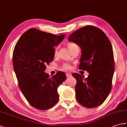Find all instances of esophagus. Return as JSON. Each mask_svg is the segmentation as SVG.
I'll return each mask as SVG.
<instances>
[{
  "instance_id": "esophagus-1",
  "label": "esophagus",
  "mask_w": 127,
  "mask_h": 127,
  "mask_svg": "<svg viewBox=\"0 0 127 127\" xmlns=\"http://www.w3.org/2000/svg\"><path fill=\"white\" fill-rule=\"evenodd\" d=\"M66 76L67 77H69L71 76V75L70 73H69V72H67V73L66 74Z\"/></svg>"
}]
</instances>
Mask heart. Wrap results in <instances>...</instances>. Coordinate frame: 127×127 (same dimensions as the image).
Here are the masks:
<instances>
[{"label": "heart", "mask_w": 127, "mask_h": 127, "mask_svg": "<svg viewBox=\"0 0 127 127\" xmlns=\"http://www.w3.org/2000/svg\"><path fill=\"white\" fill-rule=\"evenodd\" d=\"M66 46H67V47H68L69 49L70 50L71 52L73 51L75 49H76V48L79 47L76 44H75V43H73V42H68V44H66ZM57 52V49H56L55 50V53L56 54ZM62 68L63 70H69L71 69V65L69 63H64L63 65H62Z\"/></svg>", "instance_id": "b5f03b06"}]
</instances>
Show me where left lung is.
<instances>
[{
  "label": "left lung",
  "instance_id": "obj_1",
  "mask_svg": "<svg viewBox=\"0 0 127 127\" xmlns=\"http://www.w3.org/2000/svg\"><path fill=\"white\" fill-rule=\"evenodd\" d=\"M68 40L81 48L79 69L89 73L87 78L78 73L72 74L77 81L76 100L87 108L98 106L103 103L111 90L115 64L111 42L101 29L92 26L79 29Z\"/></svg>",
  "mask_w": 127,
  "mask_h": 127
}]
</instances>
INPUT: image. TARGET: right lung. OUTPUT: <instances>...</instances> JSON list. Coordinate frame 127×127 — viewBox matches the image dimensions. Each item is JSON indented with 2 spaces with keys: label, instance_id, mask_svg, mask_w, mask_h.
Returning <instances> with one entry per match:
<instances>
[{
  "label": "right lung",
  "instance_id": "add662e5",
  "mask_svg": "<svg viewBox=\"0 0 127 127\" xmlns=\"http://www.w3.org/2000/svg\"><path fill=\"white\" fill-rule=\"evenodd\" d=\"M64 37V34L56 36L33 28L25 32L16 44L12 61L19 87L37 109H49L59 100L57 88L66 80V75L58 71L51 77L45 70L46 64L54 58V46Z\"/></svg>",
  "mask_w": 127,
  "mask_h": 127
}]
</instances>
